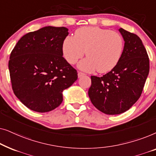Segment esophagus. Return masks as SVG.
<instances>
[{
    "label": "esophagus",
    "instance_id": "1",
    "mask_svg": "<svg viewBox=\"0 0 156 156\" xmlns=\"http://www.w3.org/2000/svg\"><path fill=\"white\" fill-rule=\"evenodd\" d=\"M84 75H85V74L82 73V72H78V77H79V78H80V77H82V76H84Z\"/></svg>",
    "mask_w": 156,
    "mask_h": 156
}]
</instances>
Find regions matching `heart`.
Masks as SVG:
<instances>
[{
	"mask_svg": "<svg viewBox=\"0 0 156 156\" xmlns=\"http://www.w3.org/2000/svg\"><path fill=\"white\" fill-rule=\"evenodd\" d=\"M124 42L117 32L99 27H83L73 36H67L62 43V54L68 63L74 65L84 56L87 58L78 64L80 69L91 72L97 69L100 73L111 71L122 56Z\"/></svg>",
	"mask_w": 156,
	"mask_h": 156,
	"instance_id": "1",
	"label": "heart"
}]
</instances>
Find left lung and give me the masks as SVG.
Returning <instances> with one entry per match:
<instances>
[{
	"mask_svg": "<svg viewBox=\"0 0 156 156\" xmlns=\"http://www.w3.org/2000/svg\"><path fill=\"white\" fill-rule=\"evenodd\" d=\"M124 40L120 61L103 76H91L88 94L93 105L108 115L129 110L139 99L149 73V58L136 34L119 30Z\"/></svg>",
	"mask_w": 156,
	"mask_h": 156,
	"instance_id": "left-lung-1",
	"label": "left lung"
}]
</instances>
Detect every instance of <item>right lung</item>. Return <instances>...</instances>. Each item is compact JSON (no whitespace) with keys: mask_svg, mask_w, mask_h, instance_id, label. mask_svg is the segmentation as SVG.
Segmentation results:
<instances>
[{"mask_svg":"<svg viewBox=\"0 0 156 156\" xmlns=\"http://www.w3.org/2000/svg\"><path fill=\"white\" fill-rule=\"evenodd\" d=\"M65 27L47 26L23 36L8 62L15 95L34 112H50L63 101L62 92L77 80L76 70L62 57Z\"/></svg>","mask_w":156,"mask_h":156,"instance_id":"add662e5","label":"right lung"}]
</instances>
